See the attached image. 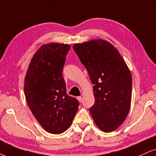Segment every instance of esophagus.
Returning a JSON list of instances; mask_svg holds the SVG:
<instances>
[{"label": "esophagus", "mask_w": 156, "mask_h": 156, "mask_svg": "<svg viewBox=\"0 0 156 156\" xmlns=\"http://www.w3.org/2000/svg\"><path fill=\"white\" fill-rule=\"evenodd\" d=\"M77 99H78V101L80 102V103L82 101V98L81 97V96H79V97L77 98Z\"/></svg>", "instance_id": "esophagus-1"}]
</instances>
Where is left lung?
<instances>
[{"instance_id": "1", "label": "left lung", "mask_w": 156, "mask_h": 156, "mask_svg": "<svg viewBox=\"0 0 156 156\" xmlns=\"http://www.w3.org/2000/svg\"><path fill=\"white\" fill-rule=\"evenodd\" d=\"M94 84L95 103L89 109L95 124L111 132L124 122L131 105L132 80L127 65L112 44L93 40L73 46Z\"/></svg>"}]
</instances>
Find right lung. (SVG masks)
<instances>
[{"label":"right lung","mask_w":156,"mask_h":156,"mask_svg":"<svg viewBox=\"0 0 156 156\" xmlns=\"http://www.w3.org/2000/svg\"><path fill=\"white\" fill-rule=\"evenodd\" d=\"M70 45L48 43L36 51L27 72L24 94L32 114L45 131L61 134L69 127L79 101L66 93L63 67Z\"/></svg>","instance_id":"obj_1"}]
</instances>
